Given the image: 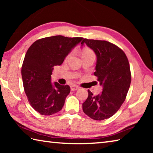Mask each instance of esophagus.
Instances as JSON below:
<instances>
[{
  "label": "esophagus",
  "instance_id": "obj_1",
  "mask_svg": "<svg viewBox=\"0 0 153 153\" xmlns=\"http://www.w3.org/2000/svg\"><path fill=\"white\" fill-rule=\"evenodd\" d=\"M70 87H71V91H75V90H77L79 89V86H76V85H71Z\"/></svg>",
  "mask_w": 153,
  "mask_h": 153
}]
</instances>
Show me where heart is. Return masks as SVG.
Returning a JSON list of instances; mask_svg holds the SVG:
<instances>
[{
	"label": "heart",
	"mask_w": 153,
	"mask_h": 153,
	"mask_svg": "<svg viewBox=\"0 0 153 153\" xmlns=\"http://www.w3.org/2000/svg\"><path fill=\"white\" fill-rule=\"evenodd\" d=\"M90 55H93V56H95L94 55V53L93 52L92 50L90 48H86L84 49V51L82 52V57H84V56H90ZM72 56V53H69L67 56H66V60H68L69 59H70L71 56Z\"/></svg>",
	"instance_id": "1"
}]
</instances>
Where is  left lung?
I'll return each mask as SVG.
<instances>
[{
	"instance_id": "1",
	"label": "left lung",
	"mask_w": 153,
	"mask_h": 153,
	"mask_svg": "<svg viewBox=\"0 0 153 153\" xmlns=\"http://www.w3.org/2000/svg\"><path fill=\"white\" fill-rule=\"evenodd\" d=\"M97 56L94 76L102 86V92L95 96L88 90V97L82 104L85 114L92 120L101 121L117 113L125 101L131 83V71L125 53L105 40L84 38Z\"/></svg>"
}]
</instances>
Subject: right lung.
I'll return each mask as SVG.
<instances>
[{
  "label": "right lung",
  "mask_w": 153,
  "mask_h": 153,
  "mask_svg": "<svg viewBox=\"0 0 153 153\" xmlns=\"http://www.w3.org/2000/svg\"><path fill=\"white\" fill-rule=\"evenodd\" d=\"M83 39L51 36L35 41L28 48L22 67L23 84L30 105L41 115H51L63 108L70 87L52 84V71Z\"/></svg>",
  "instance_id": "right-lung-1"
}]
</instances>
